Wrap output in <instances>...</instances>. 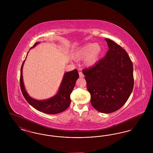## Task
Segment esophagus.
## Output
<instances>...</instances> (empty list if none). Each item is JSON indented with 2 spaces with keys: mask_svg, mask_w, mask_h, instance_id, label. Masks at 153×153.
<instances>
[{
  "mask_svg": "<svg viewBox=\"0 0 153 153\" xmlns=\"http://www.w3.org/2000/svg\"><path fill=\"white\" fill-rule=\"evenodd\" d=\"M79 76H80V77H83L84 76V74H83V73H82L81 72H79Z\"/></svg>",
  "mask_w": 153,
  "mask_h": 153,
  "instance_id": "esophagus-1",
  "label": "esophagus"
}]
</instances>
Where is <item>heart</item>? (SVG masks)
I'll return each mask as SVG.
<instances>
[{
    "mask_svg": "<svg viewBox=\"0 0 153 153\" xmlns=\"http://www.w3.org/2000/svg\"><path fill=\"white\" fill-rule=\"evenodd\" d=\"M102 52L100 45L97 43H88L81 46L76 52L74 57L77 59L85 58L84 64L87 66L94 65L97 61Z\"/></svg>",
    "mask_w": 153,
    "mask_h": 153,
    "instance_id": "obj_1",
    "label": "heart"
}]
</instances>
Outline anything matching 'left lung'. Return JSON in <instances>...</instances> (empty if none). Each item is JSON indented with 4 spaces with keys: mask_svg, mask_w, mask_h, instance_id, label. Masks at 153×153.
<instances>
[{
    "mask_svg": "<svg viewBox=\"0 0 153 153\" xmlns=\"http://www.w3.org/2000/svg\"><path fill=\"white\" fill-rule=\"evenodd\" d=\"M109 49L95 66L85 69L91 103L100 112L109 114L120 109L127 101L134 87L133 65L120 45L105 38Z\"/></svg>",
    "mask_w": 153,
    "mask_h": 153,
    "instance_id": "left-lung-1",
    "label": "left lung"
}]
</instances>
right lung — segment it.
<instances>
[{
	"label": "right lung",
	"mask_w": 153,
	"mask_h": 153,
	"mask_svg": "<svg viewBox=\"0 0 153 153\" xmlns=\"http://www.w3.org/2000/svg\"><path fill=\"white\" fill-rule=\"evenodd\" d=\"M39 43V42H36L31 49L35 47ZM25 59L22 64L21 69L20 86L22 94L26 101L35 109L48 114H56L62 112L67 109L71 104V94L75 86L76 80L79 77L77 70L74 69L64 74L63 79L56 95L46 100H38L30 96L25 90L24 86L22 77V69Z\"/></svg>",
	"instance_id": "1"
}]
</instances>
